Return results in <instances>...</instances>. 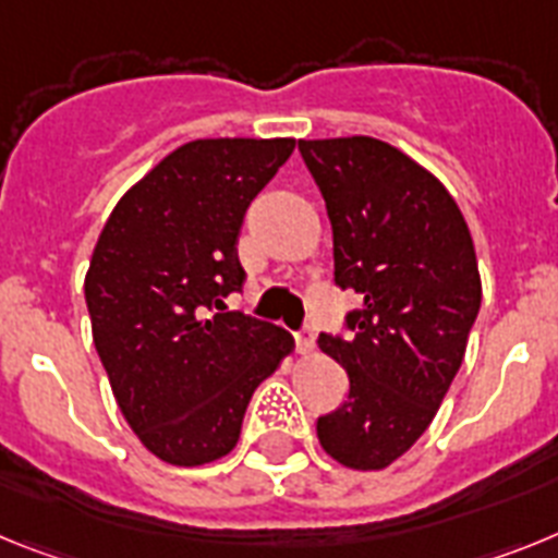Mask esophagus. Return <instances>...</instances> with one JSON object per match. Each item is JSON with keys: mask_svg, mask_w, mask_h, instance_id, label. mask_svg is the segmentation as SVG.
<instances>
[{"mask_svg": "<svg viewBox=\"0 0 558 558\" xmlns=\"http://www.w3.org/2000/svg\"><path fill=\"white\" fill-rule=\"evenodd\" d=\"M294 342H298V351L300 353H312L314 351V328H300L298 333H294Z\"/></svg>", "mask_w": 558, "mask_h": 558, "instance_id": "esophagus-1", "label": "esophagus"}]
</instances>
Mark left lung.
I'll list each match as a JSON object with an SVG mask.
<instances>
[{"label":"left lung","mask_w":558,"mask_h":558,"mask_svg":"<svg viewBox=\"0 0 558 558\" xmlns=\"http://www.w3.org/2000/svg\"><path fill=\"white\" fill-rule=\"evenodd\" d=\"M300 154L326 198L333 280L362 298L345 339H317L351 379L317 438L342 466L376 472L433 424L463 362L483 298L472 232L447 187L390 143L300 140Z\"/></svg>","instance_id":"1"}]
</instances>
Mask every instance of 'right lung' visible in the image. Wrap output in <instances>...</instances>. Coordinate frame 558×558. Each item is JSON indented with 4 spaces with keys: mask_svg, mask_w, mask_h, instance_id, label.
Returning a JSON list of instances; mask_svg holds the SVG:
<instances>
[{
    "mask_svg": "<svg viewBox=\"0 0 558 558\" xmlns=\"http://www.w3.org/2000/svg\"><path fill=\"white\" fill-rule=\"evenodd\" d=\"M292 151V137L179 145L123 193L92 252L84 294L111 393L171 466L232 452L255 387L294 348L283 328L225 312L246 278V207Z\"/></svg>",
    "mask_w": 558,
    "mask_h": 558,
    "instance_id": "right-lung-1",
    "label": "right lung"
}]
</instances>
